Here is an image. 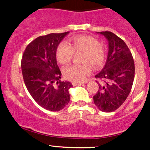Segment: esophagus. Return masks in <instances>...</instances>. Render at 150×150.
Listing matches in <instances>:
<instances>
[{"instance_id":"obj_1","label":"esophagus","mask_w":150,"mask_h":150,"mask_svg":"<svg viewBox=\"0 0 150 150\" xmlns=\"http://www.w3.org/2000/svg\"><path fill=\"white\" fill-rule=\"evenodd\" d=\"M84 83H79V82H73L72 83V85H73L74 86H81V85L83 84Z\"/></svg>"}]
</instances>
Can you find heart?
<instances>
[{
	"label": "heart",
	"instance_id": "heart-1",
	"mask_svg": "<svg viewBox=\"0 0 150 150\" xmlns=\"http://www.w3.org/2000/svg\"><path fill=\"white\" fill-rule=\"evenodd\" d=\"M83 52L81 62L83 64H74L66 67L63 69V75L66 79L73 82H81L91 72L92 67L97 69L104 64L106 52L104 47L96 38L88 35L72 37L69 45L62 42L57 46L56 51L57 59L60 64L70 62L74 54Z\"/></svg>",
	"mask_w": 150,
	"mask_h": 150
}]
</instances>
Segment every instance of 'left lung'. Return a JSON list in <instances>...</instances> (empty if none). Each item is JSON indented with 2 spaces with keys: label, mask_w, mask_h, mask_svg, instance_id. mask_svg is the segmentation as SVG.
Returning <instances> with one entry per match:
<instances>
[{
  "label": "left lung",
  "mask_w": 150,
  "mask_h": 150,
  "mask_svg": "<svg viewBox=\"0 0 150 150\" xmlns=\"http://www.w3.org/2000/svg\"><path fill=\"white\" fill-rule=\"evenodd\" d=\"M109 43L107 59L96 78L101 80L93 102L102 112H110L123 104L131 92L135 75V66L129 48L121 38L112 32H98Z\"/></svg>",
  "instance_id": "1"
}]
</instances>
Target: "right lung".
Segmentation results:
<instances>
[{
  "mask_svg": "<svg viewBox=\"0 0 150 150\" xmlns=\"http://www.w3.org/2000/svg\"><path fill=\"white\" fill-rule=\"evenodd\" d=\"M69 33H51L40 36L29 43L21 61L22 76L29 93L40 107L59 111L69 103L72 83L61 81L56 51ZM57 83L55 84V83Z\"/></svg>",
  "mask_w": 150,
  "mask_h": 150,
  "instance_id": "obj_1",
  "label": "right lung"
}]
</instances>
